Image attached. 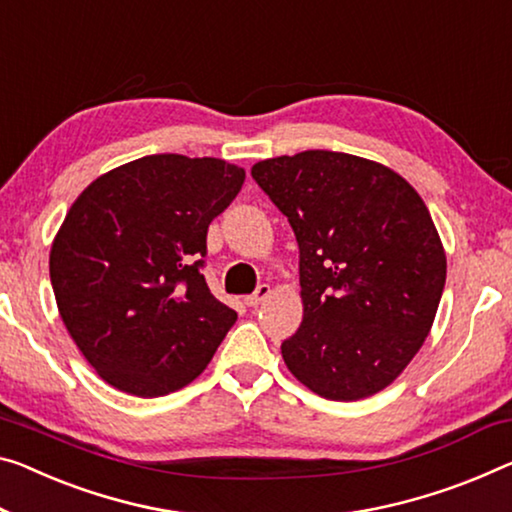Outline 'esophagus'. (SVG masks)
I'll return each mask as SVG.
<instances>
[{
	"instance_id": "esophagus-1",
	"label": "esophagus",
	"mask_w": 512,
	"mask_h": 512,
	"mask_svg": "<svg viewBox=\"0 0 512 512\" xmlns=\"http://www.w3.org/2000/svg\"><path fill=\"white\" fill-rule=\"evenodd\" d=\"M270 293H272V288L267 286V283H261V286L254 290V293L245 297V304L247 306H258L261 302H265L267 297H270Z\"/></svg>"
}]
</instances>
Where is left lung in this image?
<instances>
[{
  "label": "left lung",
  "mask_w": 512,
  "mask_h": 512,
  "mask_svg": "<svg viewBox=\"0 0 512 512\" xmlns=\"http://www.w3.org/2000/svg\"><path fill=\"white\" fill-rule=\"evenodd\" d=\"M251 178L300 247L304 318L281 343L288 371L322 398L373 396L419 352L444 293L426 203L391 169L348 153L272 157Z\"/></svg>",
  "instance_id": "left-lung-1"
}]
</instances>
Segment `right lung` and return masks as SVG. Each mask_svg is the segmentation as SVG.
Instances as JSON below:
<instances>
[{
  "label": "right lung",
  "mask_w": 512,
  "mask_h": 512,
  "mask_svg": "<svg viewBox=\"0 0 512 512\" xmlns=\"http://www.w3.org/2000/svg\"><path fill=\"white\" fill-rule=\"evenodd\" d=\"M245 169L217 157L146 155L77 196L50 251L61 320L102 380L139 398L183 389L238 313L210 293L208 226Z\"/></svg>",
  "instance_id": "obj_1"
}]
</instances>
